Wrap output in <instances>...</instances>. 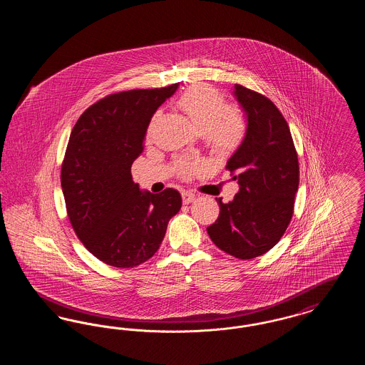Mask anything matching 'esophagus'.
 Wrapping results in <instances>:
<instances>
[{"instance_id":"34e87169","label":"esophagus","mask_w":365,"mask_h":365,"mask_svg":"<svg viewBox=\"0 0 365 365\" xmlns=\"http://www.w3.org/2000/svg\"><path fill=\"white\" fill-rule=\"evenodd\" d=\"M182 198H183V204H190L195 200V194L191 191H183Z\"/></svg>"}]
</instances>
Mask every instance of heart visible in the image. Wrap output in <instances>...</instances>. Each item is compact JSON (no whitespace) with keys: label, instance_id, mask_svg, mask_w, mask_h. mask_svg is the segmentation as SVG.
Returning <instances> with one entry per match:
<instances>
[{"label":"heart","instance_id":"heart-1","mask_svg":"<svg viewBox=\"0 0 365 365\" xmlns=\"http://www.w3.org/2000/svg\"><path fill=\"white\" fill-rule=\"evenodd\" d=\"M178 108L190 119L194 127L204 133L209 148L219 155L232 153L246 135L247 122L235 106H228L226 97L216 88L195 85L186 90L176 101ZM155 119L149 124L148 137H152ZM205 167L201 160L180 158L176 164L178 174L189 178Z\"/></svg>","mask_w":365,"mask_h":365}]
</instances>
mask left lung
Returning a JSON list of instances; mask_svg holds the SVG:
<instances>
[{"label": "left lung", "mask_w": 365, "mask_h": 365, "mask_svg": "<svg viewBox=\"0 0 365 365\" xmlns=\"http://www.w3.org/2000/svg\"><path fill=\"white\" fill-rule=\"evenodd\" d=\"M235 96L247 113L242 145L227 163L240 192L207 228L212 242L228 255L250 260L280 241L294 213L299 164L289 124L268 97L242 85Z\"/></svg>", "instance_id": "left-lung-1"}]
</instances>
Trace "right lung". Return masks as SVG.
I'll return each mask as SVG.
<instances>
[{
  "instance_id": "add662e5",
  "label": "right lung",
  "mask_w": 365,
  "mask_h": 365,
  "mask_svg": "<svg viewBox=\"0 0 365 365\" xmlns=\"http://www.w3.org/2000/svg\"><path fill=\"white\" fill-rule=\"evenodd\" d=\"M178 85L108 94L72 128L60 175L67 215L79 241L108 265L149 260L182 207L178 191L142 192L131 175L153 113Z\"/></svg>"
}]
</instances>
